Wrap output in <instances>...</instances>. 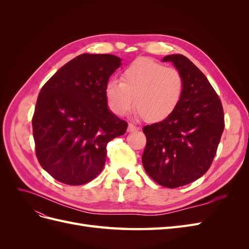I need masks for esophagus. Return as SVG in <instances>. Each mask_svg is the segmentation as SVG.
Returning <instances> with one entry per match:
<instances>
[{
	"mask_svg": "<svg viewBox=\"0 0 249 249\" xmlns=\"http://www.w3.org/2000/svg\"><path fill=\"white\" fill-rule=\"evenodd\" d=\"M139 130V127L138 126H136L135 124H129V125H127V132H135V131H138Z\"/></svg>",
	"mask_w": 249,
	"mask_h": 249,
	"instance_id": "esophagus-1",
	"label": "esophagus"
}]
</instances>
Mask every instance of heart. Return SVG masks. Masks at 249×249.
I'll return each mask as SVG.
<instances>
[{
    "instance_id": "obj_1",
    "label": "heart",
    "mask_w": 249,
    "mask_h": 249,
    "mask_svg": "<svg viewBox=\"0 0 249 249\" xmlns=\"http://www.w3.org/2000/svg\"><path fill=\"white\" fill-rule=\"evenodd\" d=\"M183 88V77L175 67L139 58L124 70L120 82H107L105 94L109 109L115 115H125L135 104L139 116L157 123L175 112L182 99Z\"/></svg>"
}]
</instances>
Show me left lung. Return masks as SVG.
<instances>
[{
	"label": "left lung",
	"mask_w": 249,
	"mask_h": 249,
	"mask_svg": "<svg viewBox=\"0 0 249 249\" xmlns=\"http://www.w3.org/2000/svg\"><path fill=\"white\" fill-rule=\"evenodd\" d=\"M184 81L183 95L172 114L145 125L146 146L142 164L163 187L177 188L202 177L216 155L224 129L222 105L214 88L196 66L183 55H168Z\"/></svg>",
	"instance_id": "8db88e82"
}]
</instances>
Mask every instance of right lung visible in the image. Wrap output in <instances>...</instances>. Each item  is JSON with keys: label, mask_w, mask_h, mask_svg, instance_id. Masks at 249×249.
Masks as SVG:
<instances>
[{"label": "right lung", "mask_w": 249, "mask_h": 249, "mask_svg": "<svg viewBox=\"0 0 249 249\" xmlns=\"http://www.w3.org/2000/svg\"><path fill=\"white\" fill-rule=\"evenodd\" d=\"M122 59L82 54L71 60L41 88L32 119L36 156L57 180L77 186L103 170L107 144L127 124L109 110L105 88Z\"/></svg>", "instance_id": "1"}]
</instances>
